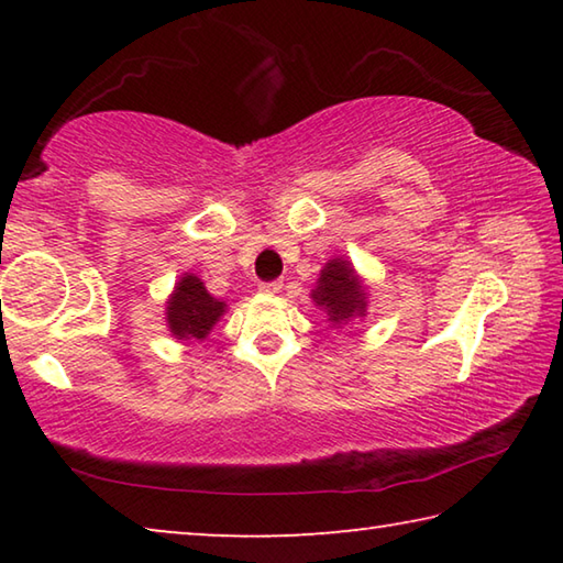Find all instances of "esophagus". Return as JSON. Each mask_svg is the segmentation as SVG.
I'll return each instance as SVG.
<instances>
[{"label":"esophagus","instance_id":"obj_1","mask_svg":"<svg viewBox=\"0 0 563 563\" xmlns=\"http://www.w3.org/2000/svg\"><path fill=\"white\" fill-rule=\"evenodd\" d=\"M280 280H268V283H261V290L263 292H278L280 290Z\"/></svg>","mask_w":563,"mask_h":563}]
</instances>
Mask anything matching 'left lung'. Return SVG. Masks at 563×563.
Segmentation results:
<instances>
[{"label":"left lung","mask_w":563,"mask_h":563,"mask_svg":"<svg viewBox=\"0 0 563 563\" xmlns=\"http://www.w3.org/2000/svg\"><path fill=\"white\" fill-rule=\"evenodd\" d=\"M312 300L325 308L330 322L345 325V322L362 318L367 310L365 285L352 271L347 261H330L320 273L318 288L312 290Z\"/></svg>","instance_id":"obj_1"}]
</instances>
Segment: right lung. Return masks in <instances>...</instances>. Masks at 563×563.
I'll return each instance as SVG.
<instances>
[{"label": "right lung", "instance_id": "right-lung-1", "mask_svg": "<svg viewBox=\"0 0 563 563\" xmlns=\"http://www.w3.org/2000/svg\"><path fill=\"white\" fill-rule=\"evenodd\" d=\"M225 305L208 295L196 275H186L168 300L166 320L178 340H203L223 316Z\"/></svg>", "mask_w": 563, "mask_h": 563}]
</instances>
